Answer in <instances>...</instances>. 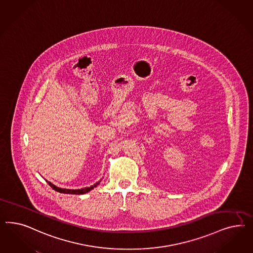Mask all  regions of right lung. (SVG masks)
Returning a JSON list of instances; mask_svg holds the SVG:
<instances>
[{
  "mask_svg": "<svg viewBox=\"0 0 253 253\" xmlns=\"http://www.w3.org/2000/svg\"><path fill=\"white\" fill-rule=\"evenodd\" d=\"M46 182L48 183V184L54 189V191L59 192V193H63V194H75V195H83V194H85V193H87V192L91 191L92 189H93L94 187H96L98 184H100V182H101V180L98 181L97 183H95V184H93V185H91V186H88V187H84V188H81V189H66V188H60V187H58V186H55L54 184H52L51 182H48L47 180H46Z\"/></svg>",
  "mask_w": 253,
  "mask_h": 253,
  "instance_id": "right-lung-1",
  "label": "right lung"
}]
</instances>
